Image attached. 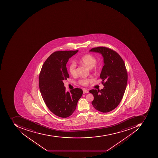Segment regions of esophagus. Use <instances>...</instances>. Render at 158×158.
<instances>
[{
	"instance_id": "esophagus-1",
	"label": "esophagus",
	"mask_w": 158,
	"mask_h": 158,
	"mask_svg": "<svg viewBox=\"0 0 158 158\" xmlns=\"http://www.w3.org/2000/svg\"><path fill=\"white\" fill-rule=\"evenodd\" d=\"M88 93H89V91H88V90H85V89H83V93L84 94Z\"/></svg>"
}]
</instances>
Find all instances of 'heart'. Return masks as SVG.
<instances>
[{"label":"heart","instance_id":"obj_1","mask_svg":"<svg viewBox=\"0 0 158 158\" xmlns=\"http://www.w3.org/2000/svg\"><path fill=\"white\" fill-rule=\"evenodd\" d=\"M81 65H85L91 69L94 67L96 63V59L95 57L91 54H88L84 55L78 61ZM69 71L70 74L74 75L77 73V64L74 62H72L69 66ZM91 78H84L79 81V83L82 85H87L92 80Z\"/></svg>","mask_w":158,"mask_h":158}]
</instances>
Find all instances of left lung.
I'll list each match as a JSON object with an SVG mask.
<instances>
[{
	"instance_id": "8db88e82",
	"label": "left lung",
	"mask_w": 158,
	"mask_h": 158,
	"mask_svg": "<svg viewBox=\"0 0 158 158\" xmlns=\"http://www.w3.org/2000/svg\"><path fill=\"white\" fill-rule=\"evenodd\" d=\"M89 51L101 54L104 64L100 75L104 87L89 91L94 96L92 104L98 111L108 113L118 106L125 93L128 80L125 64L119 54L108 48L98 47Z\"/></svg>"
}]
</instances>
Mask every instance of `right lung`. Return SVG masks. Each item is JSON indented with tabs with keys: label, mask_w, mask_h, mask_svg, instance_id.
Instances as JSON below:
<instances>
[{
	"label": "right lung",
	"mask_w": 158,
	"mask_h": 158,
	"mask_svg": "<svg viewBox=\"0 0 158 158\" xmlns=\"http://www.w3.org/2000/svg\"><path fill=\"white\" fill-rule=\"evenodd\" d=\"M78 52H55L45 61L39 74V89L43 99L49 109L60 117L71 115L83 94L80 88L66 92L63 82L69 77L66 64Z\"/></svg>",
	"instance_id": "right-lung-1"
}]
</instances>
